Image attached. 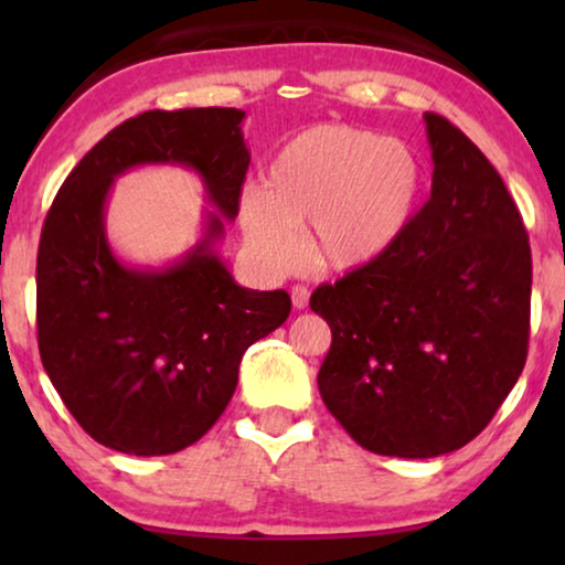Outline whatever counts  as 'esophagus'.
<instances>
[{"mask_svg": "<svg viewBox=\"0 0 565 565\" xmlns=\"http://www.w3.org/2000/svg\"><path fill=\"white\" fill-rule=\"evenodd\" d=\"M290 298H292V306H296L298 311H303V308H308V298H311V290L303 288V285H292Z\"/></svg>", "mask_w": 565, "mask_h": 565, "instance_id": "34e87169", "label": "esophagus"}]
</instances>
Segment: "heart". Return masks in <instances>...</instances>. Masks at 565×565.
Returning <instances> with one entry per match:
<instances>
[{
    "mask_svg": "<svg viewBox=\"0 0 565 565\" xmlns=\"http://www.w3.org/2000/svg\"><path fill=\"white\" fill-rule=\"evenodd\" d=\"M424 188L419 153L375 130L327 122L275 153L262 188L246 192L238 221L246 244L273 267L300 254L296 231L311 226V259L350 273L388 252L414 218Z\"/></svg>",
    "mask_w": 565,
    "mask_h": 565,
    "instance_id": "heart-1",
    "label": "heart"
}]
</instances>
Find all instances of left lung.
<instances>
[{
  "mask_svg": "<svg viewBox=\"0 0 565 565\" xmlns=\"http://www.w3.org/2000/svg\"><path fill=\"white\" fill-rule=\"evenodd\" d=\"M431 192L375 262L311 296L331 329L319 391L354 443L437 458L481 435L530 339L532 254L507 184L470 138L424 113Z\"/></svg>",
  "mask_w": 565,
  "mask_h": 565,
  "instance_id": "1",
  "label": "left lung"
}]
</instances>
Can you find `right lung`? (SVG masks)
Wrapping results in <instances>:
<instances>
[{"label": "right lung", "mask_w": 565, "mask_h": 565, "mask_svg": "<svg viewBox=\"0 0 565 565\" xmlns=\"http://www.w3.org/2000/svg\"><path fill=\"white\" fill-rule=\"evenodd\" d=\"M244 110H149L113 128L61 184L38 246V350L82 429L128 455H172L218 422L244 352L282 327L285 290L242 288L215 254L249 169ZM141 163H180L216 211L174 266L130 268L104 234L111 182Z\"/></svg>", "instance_id": "obj_1"}]
</instances>
